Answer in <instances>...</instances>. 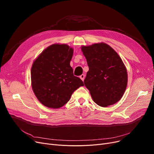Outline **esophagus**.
<instances>
[{
  "instance_id": "34e87169",
  "label": "esophagus",
  "mask_w": 154,
  "mask_h": 154,
  "mask_svg": "<svg viewBox=\"0 0 154 154\" xmlns=\"http://www.w3.org/2000/svg\"><path fill=\"white\" fill-rule=\"evenodd\" d=\"M80 78L81 79V80H83V81H84V79H85V75H84V74H82L80 76Z\"/></svg>"
}]
</instances>
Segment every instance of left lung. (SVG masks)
<instances>
[{"mask_svg": "<svg viewBox=\"0 0 154 154\" xmlns=\"http://www.w3.org/2000/svg\"><path fill=\"white\" fill-rule=\"evenodd\" d=\"M89 70L84 84L94 101L106 107L119 101L127 85V69L118 54L105 43L82 46Z\"/></svg>", "mask_w": 154, "mask_h": 154, "instance_id": "obj_1", "label": "left lung"}]
</instances>
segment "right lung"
Returning a JSON list of instances; mask_svg holds the SVG:
<instances>
[{
	"label": "right lung",
	"instance_id": "right-lung-1",
	"mask_svg": "<svg viewBox=\"0 0 154 154\" xmlns=\"http://www.w3.org/2000/svg\"><path fill=\"white\" fill-rule=\"evenodd\" d=\"M74 49L66 44H53L46 48L32 64V87L44 106L58 109L84 82L74 76L70 66Z\"/></svg>",
	"mask_w": 154,
	"mask_h": 154
}]
</instances>
